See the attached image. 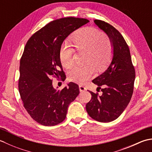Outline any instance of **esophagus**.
Returning a JSON list of instances; mask_svg holds the SVG:
<instances>
[{
  "label": "esophagus",
  "mask_w": 152,
  "mask_h": 152,
  "mask_svg": "<svg viewBox=\"0 0 152 152\" xmlns=\"http://www.w3.org/2000/svg\"><path fill=\"white\" fill-rule=\"evenodd\" d=\"M79 88H80V91H81V92L82 91H86V90L87 89L86 87L84 86H83V85H80L79 86Z\"/></svg>",
  "instance_id": "esophagus-1"
}]
</instances>
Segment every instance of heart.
Wrapping results in <instances>:
<instances>
[{
    "label": "heart",
    "mask_w": 152,
    "mask_h": 152,
    "mask_svg": "<svg viewBox=\"0 0 152 152\" xmlns=\"http://www.w3.org/2000/svg\"><path fill=\"white\" fill-rule=\"evenodd\" d=\"M72 44L76 50L81 52L86 51L85 66H74L69 74L72 82L83 83L88 80L95 72L93 64L99 69L107 65L112 56L113 47L110 40L101 34L97 28L83 27L76 31L72 38ZM74 50L69 45L61 47L59 57L62 65L70 69L74 64Z\"/></svg>",
    "instance_id": "1"
}]
</instances>
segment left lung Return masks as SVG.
Returning <instances> with one entry per match:
<instances>
[{"instance_id":"8db88e82","label":"left lung","mask_w":152,"mask_h":152,"mask_svg":"<svg viewBox=\"0 0 152 152\" xmlns=\"http://www.w3.org/2000/svg\"><path fill=\"white\" fill-rule=\"evenodd\" d=\"M95 23L108 35L113 46V58L108 68L93 80L102 94L89 91L90 101L86 110L95 120L107 123L117 119L129 103L134 89L135 70L130 50L121 33L112 25L95 19Z\"/></svg>"}]
</instances>
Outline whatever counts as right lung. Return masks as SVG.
<instances>
[{"mask_svg": "<svg viewBox=\"0 0 152 152\" xmlns=\"http://www.w3.org/2000/svg\"><path fill=\"white\" fill-rule=\"evenodd\" d=\"M89 21L73 17L56 19L36 32L25 45L18 88L25 110L38 124L53 126L63 122L69 104L79 95L78 84L70 82L62 90H57L51 78L61 76L64 80L59 57L61 45L71 33Z\"/></svg>", "mask_w": 152, "mask_h": 152, "instance_id": "right-lung-1", "label": "right lung"}]
</instances>
